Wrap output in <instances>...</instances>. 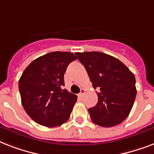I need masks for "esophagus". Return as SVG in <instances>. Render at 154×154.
Wrapping results in <instances>:
<instances>
[{"label":"esophagus","instance_id":"obj_1","mask_svg":"<svg viewBox=\"0 0 154 154\" xmlns=\"http://www.w3.org/2000/svg\"><path fill=\"white\" fill-rule=\"evenodd\" d=\"M85 89H81V92H80V94H78V97H81V98H82V97H83V94H85Z\"/></svg>","mask_w":154,"mask_h":154}]
</instances>
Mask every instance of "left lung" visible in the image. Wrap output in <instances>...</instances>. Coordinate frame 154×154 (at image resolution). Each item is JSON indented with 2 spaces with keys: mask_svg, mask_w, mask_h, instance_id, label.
<instances>
[{
  "mask_svg": "<svg viewBox=\"0 0 154 154\" xmlns=\"http://www.w3.org/2000/svg\"><path fill=\"white\" fill-rule=\"evenodd\" d=\"M84 65L98 102L88 109L94 123L112 127L126 119L136 98V80L134 73L114 57L101 52L76 53Z\"/></svg>",
  "mask_w": 154,
  "mask_h": 154,
  "instance_id": "8db88e82",
  "label": "left lung"
}]
</instances>
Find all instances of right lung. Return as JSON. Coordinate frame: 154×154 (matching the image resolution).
<instances>
[{
	"label": "right lung",
	"instance_id": "right-lung-1",
	"mask_svg": "<svg viewBox=\"0 0 154 154\" xmlns=\"http://www.w3.org/2000/svg\"><path fill=\"white\" fill-rule=\"evenodd\" d=\"M76 56L69 52H53L35 59L19 80L21 103L37 124L59 126L69 118L77 96L65 86L64 74Z\"/></svg>",
	"mask_w": 154,
	"mask_h": 154
}]
</instances>
